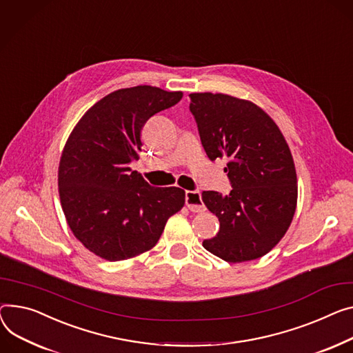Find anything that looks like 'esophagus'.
Segmentation results:
<instances>
[{"mask_svg": "<svg viewBox=\"0 0 353 353\" xmlns=\"http://www.w3.org/2000/svg\"><path fill=\"white\" fill-rule=\"evenodd\" d=\"M185 205L189 207L194 213L204 210V203L201 200V192L200 190H187L185 192Z\"/></svg>", "mask_w": 353, "mask_h": 353, "instance_id": "obj_1", "label": "esophagus"}]
</instances>
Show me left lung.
<instances>
[{
  "instance_id": "obj_1",
  "label": "left lung",
  "mask_w": 353,
  "mask_h": 353,
  "mask_svg": "<svg viewBox=\"0 0 353 353\" xmlns=\"http://www.w3.org/2000/svg\"><path fill=\"white\" fill-rule=\"evenodd\" d=\"M190 112L210 160L228 159L230 194L204 192L220 221L203 247L227 263L265 255L287 232L296 207V173L290 148L256 105L223 93H192Z\"/></svg>"
}]
</instances>
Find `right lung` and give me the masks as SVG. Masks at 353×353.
<instances>
[{
    "instance_id": "obj_1",
    "label": "right lung",
    "mask_w": 353,
    "mask_h": 353,
    "mask_svg": "<svg viewBox=\"0 0 353 353\" xmlns=\"http://www.w3.org/2000/svg\"><path fill=\"white\" fill-rule=\"evenodd\" d=\"M181 98V92L148 85L114 90L82 116L68 139L58 173L62 210L74 236L105 260L153 248L184 205V190L153 187L130 169L142 152L146 121Z\"/></svg>"
}]
</instances>
